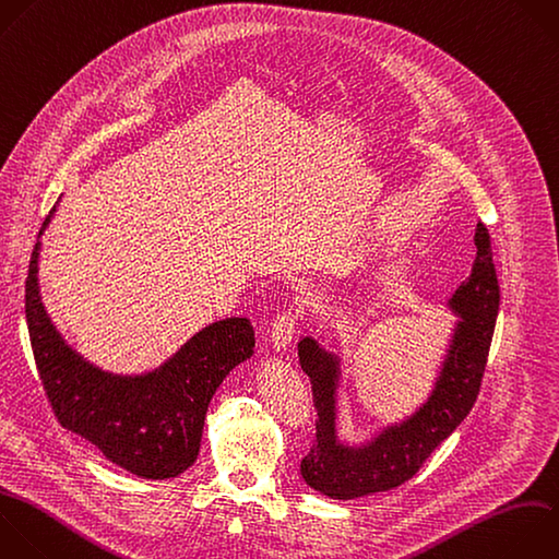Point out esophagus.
I'll return each instance as SVG.
<instances>
[{
  "instance_id": "esophagus-1",
  "label": "esophagus",
  "mask_w": 559,
  "mask_h": 559,
  "mask_svg": "<svg viewBox=\"0 0 559 559\" xmlns=\"http://www.w3.org/2000/svg\"><path fill=\"white\" fill-rule=\"evenodd\" d=\"M297 319L299 314L293 310V308H286L282 310L275 319H273V325H271V343L275 349H286L295 336V330H297Z\"/></svg>"
}]
</instances>
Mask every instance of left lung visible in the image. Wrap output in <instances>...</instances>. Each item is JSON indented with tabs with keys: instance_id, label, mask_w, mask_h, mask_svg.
<instances>
[{
	"instance_id": "8db88e82",
	"label": "left lung",
	"mask_w": 559,
	"mask_h": 559,
	"mask_svg": "<svg viewBox=\"0 0 559 559\" xmlns=\"http://www.w3.org/2000/svg\"><path fill=\"white\" fill-rule=\"evenodd\" d=\"M476 255L469 275L448 301L461 317L430 397L402 424L349 448L336 437L338 358L310 336L299 341V362L312 384L317 439L301 459V476L330 498H358L386 491L413 478L430 452L465 419L480 391L498 314L500 288L491 262V240L483 223L474 234Z\"/></svg>"
}]
</instances>
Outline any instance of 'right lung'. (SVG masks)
I'll list each match as a JSON object with an SVG mask.
<instances>
[{"label":"right lung","instance_id":"1","mask_svg":"<svg viewBox=\"0 0 559 559\" xmlns=\"http://www.w3.org/2000/svg\"><path fill=\"white\" fill-rule=\"evenodd\" d=\"M37 271L39 242L26 277V321L37 371L59 424L138 476L164 480L186 472L199 456L210 400L227 373L253 354L251 321H216L159 369L135 378L114 376L83 360L61 338L41 304Z\"/></svg>","mask_w":559,"mask_h":559}]
</instances>
